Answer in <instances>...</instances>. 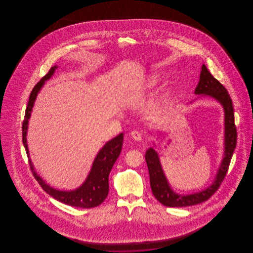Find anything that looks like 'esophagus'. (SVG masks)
<instances>
[{"mask_svg": "<svg viewBox=\"0 0 253 253\" xmlns=\"http://www.w3.org/2000/svg\"><path fill=\"white\" fill-rule=\"evenodd\" d=\"M131 136L135 141H141L142 140V133L138 130H134L131 132Z\"/></svg>", "mask_w": 253, "mask_h": 253, "instance_id": "obj_1", "label": "esophagus"}]
</instances>
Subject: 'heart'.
Returning a JSON list of instances; mask_svg holds the SVG:
<instances>
[{"label": "heart", "mask_w": 253, "mask_h": 253, "mask_svg": "<svg viewBox=\"0 0 253 253\" xmlns=\"http://www.w3.org/2000/svg\"><path fill=\"white\" fill-rule=\"evenodd\" d=\"M158 81L157 74H151L136 87V90H148L156 86Z\"/></svg>", "instance_id": "obj_1"}]
</instances>
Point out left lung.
<instances>
[{
	"mask_svg": "<svg viewBox=\"0 0 253 253\" xmlns=\"http://www.w3.org/2000/svg\"><path fill=\"white\" fill-rule=\"evenodd\" d=\"M199 97H211L223 108L224 112V149L220 167L216 172L214 180L210 186L188 194H177L173 191L168 182L166 173L163 170L158 153L153 147H149L145 153V161L147 164L151 189L154 196L159 203L167 207H186L204 203L210 198L220 187V183L225 177L230 166L231 157L236 147L237 132L234 125V111L231 97L224 86L211 74L205 64L202 66L198 85L194 90ZM197 97L196 99H198ZM195 99V100H196ZM156 146V145H155Z\"/></svg>",
	"mask_w": 253,
	"mask_h": 253,
	"instance_id": "left-lung-1",
	"label": "left lung"
}]
</instances>
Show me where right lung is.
Returning a JSON list of instances; mask_svg holds the SVG:
<instances>
[{"label": "right lung", "mask_w": 253, "mask_h": 253, "mask_svg": "<svg viewBox=\"0 0 253 253\" xmlns=\"http://www.w3.org/2000/svg\"><path fill=\"white\" fill-rule=\"evenodd\" d=\"M58 69V66H53L48 74L43 77L39 81L37 85L33 87L29 97L27 108L25 111V118L22 123V143L25 147V150L30 158V152L27 144L28 126L29 120L32 116L33 106L37 98L39 93L42 90L46 81H48L53 76L55 70ZM124 134L121 133L113 139L109 140L102 148L98 151L95 157L91 169L88 172L86 180L83 182L80 187L74 190H59L50 186L46 183L42 178L39 175L35 167L33 166L32 159L30 158V167L35 179L38 181L40 185L43 190L49 194L54 199L58 200L65 205H70L79 208H93L97 205H101L108 194V175L113 167L115 162L119 158L122 150Z\"/></svg>", "instance_id": "right-lung-1"}]
</instances>
